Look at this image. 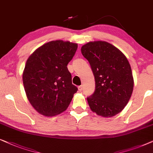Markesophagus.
Segmentation results:
<instances>
[{
  "label": "esophagus",
  "instance_id": "34e87169",
  "mask_svg": "<svg viewBox=\"0 0 153 153\" xmlns=\"http://www.w3.org/2000/svg\"><path fill=\"white\" fill-rule=\"evenodd\" d=\"M78 90L80 91H81L82 90V85H80V86L78 87Z\"/></svg>",
  "mask_w": 153,
  "mask_h": 153
}]
</instances>
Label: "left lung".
<instances>
[{
    "label": "left lung",
    "mask_w": 153,
    "mask_h": 153,
    "mask_svg": "<svg viewBox=\"0 0 153 153\" xmlns=\"http://www.w3.org/2000/svg\"><path fill=\"white\" fill-rule=\"evenodd\" d=\"M81 52L90 64L95 91L87 98L94 113L104 117L115 116L125 108L134 89L131 66L119 49L105 41L89 42Z\"/></svg>",
    "instance_id": "obj_1"
}]
</instances>
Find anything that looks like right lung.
<instances>
[{"label": "right lung", "instance_id": "obj_1", "mask_svg": "<svg viewBox=\"0 0 153 153\" xmlns=\"http://www.w3.org/2000/svg\"><path fill=\"white\" fill-rule=\"evenodd\" d=\"M77 48V43L52 40L36 49L26 61L22 75L24 90L41 115L52 117L66 111L78 91L67 68Z\"/></svg>", "mask_w": 153, "mask_h": 153}]
</instances>
